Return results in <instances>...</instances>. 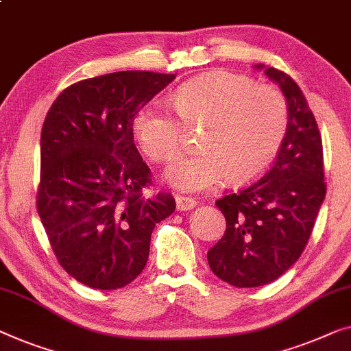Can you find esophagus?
<instances>
[{"label":"esophagus","mask_w":351,"mask_h":351,"mask_svg":"<svg viewBox=\"0 0 351 351\" xmlns=\"http://www.w3.org/2000/svg\"><path fill=\"white\" fill-rule=\"evenodd\" d=\"M176 206H177V210H190L195 206H197V201L193 199V197L177 195L176 196Z\"/></svg>","instance_id":"1"}]
</instances>
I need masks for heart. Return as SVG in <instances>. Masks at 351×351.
<instances>
[{"label": "heart", "instance_id": "1", "mask_svg": "<svg viewBox=\"0 0 351 351\" xmlns=\"http://www.w3.org/2000/svg\"><path fill=\"white\" fill-rule=\"evenodd\" d=\"M172 104L179 116L161 101L142 106L133 131L147 156L166 161L184 141L182 119L202 126V150L179 156L166 171V180L185 191L207 190L228 177L232 184L258 179L277 158L288 133L289 109L282 91L230 71L190 79L172 93Z\"/></svg>", "mask_w": 351, "mask_h": 351}]
</instances>
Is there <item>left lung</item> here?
Listing matches in <instances>:
<instances>
[{
    "mask_svg": "<svg viewBox=\"0 0 351 351\" xmlns=\"http://www.w3.org/2000/svg\"><path fill=\"white\" fill-rule=\"evenodd\" d=\"M255 68L285 95L289 126L264 177L215 202L226 231L207 252V261L218 278L237 288L277 280L299 260L326 195L322 134L306 96L283 71Z\"/></svg>",
    "mask_w": 351,
    "mask_h": 351,
    "instance_id": "8db88e82",
    "label": "left lung"
}]
</instances>
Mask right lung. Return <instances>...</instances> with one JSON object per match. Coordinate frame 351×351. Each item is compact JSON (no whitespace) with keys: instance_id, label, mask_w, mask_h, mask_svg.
I'll list each match as a JSON object with an SVG mask.
<instances>
[{"instance_id":"obj_1","label":"right lung","mask_w":351,"mask_h":351,"mask_svg":"<svg viewBox=\"0 0 351 351\" xmlns=\"http://www.w3.org/2000/svg\"><path fill=\"white\" fill-rule=\"evenodd\" d=\"M176 74L119 71L64 88L40 131L38 213L58 263L96 289H119L149 260L156 223L176 210L152 184L134 145L133 120Z\"/></svg>"}]
</instances>
